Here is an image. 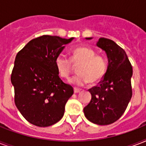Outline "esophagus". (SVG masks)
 <instances>
[{
	"label": "esophagus",
	"instance_id": "obj_1",
	"mask_svg": "<svg viewBox=\"0 0 146 146\" xmlns=\"http://www.w3.org/2000/svg\"><path fill=\"white\" fill-rule=\"evenodd\" d=\"M80 91H81V89H77V88H75V89H74V93H79Z\"/></svg>",
	"mask_w": 146,
	"mask_h": 146
}]
</instances>
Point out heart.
<instances>
[{
    "mask_svg": "<svg viewBox=\"0 0 146 146\" xmlns=\"http://www.w3.org/2000/svg\"><path fill=\"white\" fill-rule=\"evenodd\" d=\"M72 63L78 64L77 74L71 78L70 82L76 86H82L91 82H97L105 73L107 60L102 55L96 54V51L86 46L77 47L71 51L70 60L63 55L57 56L55 65L58 73L63 78H68L73 70Z\"/></svg>",
    "mask_w": 146,
    "mask_h": 146,
    "instance_id": "obj_1",
    "label": "heart"
}]
</instances>
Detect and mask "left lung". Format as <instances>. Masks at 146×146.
I'll list each match as a JSON object with an SVG mask.
<instances>
[{"instance_id":"left-lung-1","label":"left lung","mask_w":146,"mask_h":146,"mask_svg":"<svg viewBox=\"0 0 146 146\" xmlns=\"http://www.w3.org/2000/svg\"><path fill=\"white\" fill-rule=\"evenodd\" d=\"M97 46L106 52L108 66L102 81L89 89L92 99L83 111L92 123L108 125L123 115L131 99L133 67L125 50L112 40L101 38Z\"/></svg>"}]
</instances>
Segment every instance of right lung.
Masks as SVG:
<instances>
[{
	"mask_svg": "<svg viewBox=\"0 0 146 146\" xmlns=\"http://www.w3.org/2000/svg\"><path fill=\"white\" fill-rule=\"evenodd\" d=\"M73 39L42 35L17 53L11 73L15 104L32 124L49 127L64 116L73 88L60 78L55 59Z\"/></svg>",
	"mask_w": 146,
	"mask_h": 146,
	"instance_id": "obj_1",
	"label": "right lung"
}]
</instances>
